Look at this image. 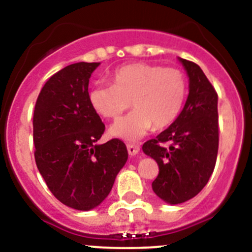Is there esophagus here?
I'll use <instances>...</instances> for the list:
<instances>
[{
  "label": "esophagus",
  "mask_w": 252,
  "mask_h": 252,
  "mask_svg": "<svg viewBox=\"0 0 252 252\" xmlns=\"http://www.w3.org/2000/svg\"><path fill=\"white\" fill-rule=\"evenodd\" d=\"M126 149H128L129 155L134 156V155H136L139 152V150H140V146H139L138 144H126Z\"/></svg>",
  "instance_id": "obj_1"
}]
</instances>
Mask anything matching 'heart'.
<instances>
[{"mask_svg":"<svg viewBox=\"0 0 252 252\" xmlns=\"http://www.w3.org/2000/svg\"><path fill=\"white\" fill-rule=\"evenodd\" d=\"M187 95V78L175 67L131 63L118 68L112 85H95L89 101L100 116L119 118L131 106L135 110L114 123L111 134L124 140H138L154 126H168L175 121Z\"/></svg>","mask_w":252,"mask_h":252,"instance_id":"heart-1","label":"heart"}]
</instances>
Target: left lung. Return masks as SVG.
I'll use <instances>...</instances> for the list:
<instances>
[{
	"instance_id": "obj_1",
	"label": "left lung",
	"mask_w": 252,
	"mask_h": 252,
	"mask_svg": "<svg viewBox=\"0 0 252 252\" xmlns=\"http://www.w3.org/2000/svg\"><path fill=\"white\" fill-rule=\"evenodd\" d=\"M189 77V95L173 123L142 151L158 164L152 190L171 205L196 196L216 166L220 141L218 95L196 63L179 58Z\"/></svg>"
}]
</instances>
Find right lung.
Instances as JSON below:
<instances>
[{
  "instance_id": "add662e5",
  "label": "right lung",
  "mask_w": 252,
  "mask_h": 252,
  "mask_svg": "<svg viewBox=\"0 0 252 252\" xmlns=\"http://www.w3.org/2000/svg\"><path fill=\"white\" fill-rule=\"evenodd\" d=\"M100 63L64 67L42 86L32 117L35 162L50 191L68 207L89 211L107 197L128 159L126 144L96 145L105 124L89 101V79Z\"/></svg>"
}]
</instances>
